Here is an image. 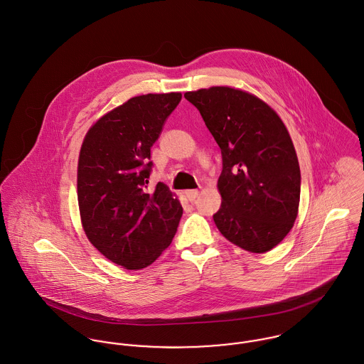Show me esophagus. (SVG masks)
<instances>
[{"mask_svg":"<svg viewBox=\"0 0 364 364\" xmlns=\"http://www.w3.org/2000/svg\"><path fill=\"white\" fill-rule=\"evenodd\" d=\"M198 195H199V191H196V189L185 191V196H186L188 200H191V202H193V200L198 198Z\"/></svg>","mask_w":364,"mask_h":364,"instance_id":"esophagus-1","label":"esophagus"}]
</instances>
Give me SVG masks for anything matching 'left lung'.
Masks as SVG:
<instances>
[{"instance_id": "1", "label": "left lung", "mask_w": 364, "mask_h": 364, "mask_svg": "<svg viewBox=\"0 0 364 364\" xmlns=\"http://www.w3.org/2000/svg\"><path fill=\"white\" fill-rule=\"evenodd\" d=\"M185 98L221 150V208L213 215L218 231L248 252L270 251L293 228L300 205V165L284 123L238 88H202Z\"/></svg>"}]
</instances>
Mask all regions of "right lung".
I'll return each mask as SVG.
<instances>
[{"label":"right lung","instance_id":"obj_1","mask_svg":"<svg viewBox=\"0 0 364 364\" xmlns=\"http://www.w3.org/2000/svg\"><path fill=\"white\" fill-rule=\"evenodd\" d=\"M181 98V92L130 98L91 126L80 150L84 232L105 258L129 270L147 267L169 247L183 213L165 183L147 192L151 147Z\"/></svg>","mask_w":364,"mask_h":364}]
</instances>
